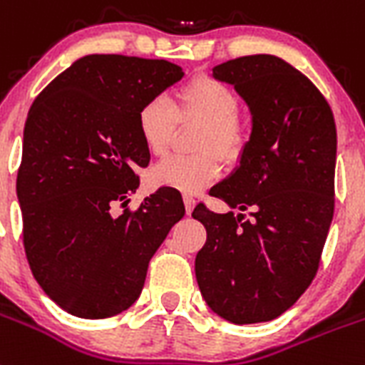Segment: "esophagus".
Wrapping results in <instances>:
<instances>
[{
	"instance_id": "esophagus-1",
	"label": "esophagus",
	"mask_w": 365,
	"mask_h": 365,
	"mask_svg": "<svg viewBox=\"0 0 365 365\" xmlns=\"http://www.w3.org/2000/svg\"><path fill=\"white\" fill-rule=\"evenodd\" d=\"M183 202H185V213L191 215L192 209H195V205H196V200L192 198L191 195H185V196H183Z\"/></svg>"
}]
</instances>
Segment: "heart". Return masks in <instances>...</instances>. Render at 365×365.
Here are the masks:
<instances>
[{
    "mask_svg": "<svg viewBox=\"0 0 365 365\" xmlns=\"http://www.w3.org/2000/svg\"><path fill=\"white\" fill-rule=\"evenodd\" d=\"M180 104L185 115H195L205 123L200 147L215 148L224 158L235 156L242 145L239 119L240 104L235 91L222 82L202 77L187 84L180 93ZM178 112L165 95L148 99L138 112V130L148 152L161 156L173 139ZM220 161L211 150L196 156H173L158 161L150 170L156 185L178 189L182 192H198L218 178Z\"/></svg>",
    "mask_w": 365,
    "mask_h": 365,
    "instance_id": "heart-1",
    "label": "heart"
}]
</instances>
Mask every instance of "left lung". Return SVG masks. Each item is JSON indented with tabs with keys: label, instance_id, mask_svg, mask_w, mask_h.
Instances as JSON below:
<instances>
[{
	"label": "left lung",
	"instance_id": "8db88e82",
	"mask_svg": "<svg viewBox=\"0 0 365 365\" xmlns=\"http://www.w3.org/2000/svg\"><path fill=\"white\" fill-rule=\"evenodd\" d=\"M252 112V134L230 176L211 189L227 204L192 217L207 230L196 281L215 314L235 325L270 322L312 283L334 213L336 125L318 88L274 55L213 68ZM252 209V221L242 211Z\"/></svg>",
	"mask_w": 365,
	"mask_h": 365
}]
</instances>
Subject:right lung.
I'll return each instance as SVG.
<instances>
[{"instance_id": "add662e5", "label": "right lung", "mask_w": 365, "mask_h": 365, "mask_svg": "<svg viewBox=\"0 0 365 365\" xmlns=\"http://www.w3.org/2000/svg\"><path fill=\"white\" fill-rule=\"evenodd\" d=\"M182 77L167 60L86 55L27 113L16 180L25 255L43 292L69 314L103 319L134 305L152 255L185 215L169 189L113 215L150 161L139 108Z\"/></svg>"}]
</instances>
